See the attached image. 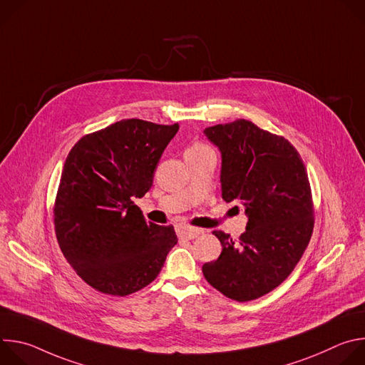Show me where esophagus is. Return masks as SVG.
<instances>
[{
	"instance_id": "1",
	"label": "esophagus",
	"mask_w": 365,
	"mask_h": 365,
	"mask_svg": "<svg viewBox=\"0 0 365 365\" xmlns=\"http://www.w3.org/2000/svg\"><path fill=\"white\" fill-rule=\"evenodd\" d=\"M203 234V230L195 228V227H187V225H179L178 227V235L185 240H193Z\"/></svg>"
}]
</instances>
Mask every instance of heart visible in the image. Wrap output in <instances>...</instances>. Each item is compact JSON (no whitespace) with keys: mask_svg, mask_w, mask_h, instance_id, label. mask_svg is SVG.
I'll use <instances>...</instances> for the list:
<instances>
[{"mask_svg":"<svg viewBox=\"0 0 365 365\" xmlns=\"http://www.w3.org/2000/svg\"><path fill=\"white\" fill-rule=\"evenodd\" d=\"M189 150H207V147H206V145H203V144H196V145L190 147Z\"/></svg>","mask_w":365,"mask_h":365,"instance_id":"b5f03b06","label":"heart"}]
</instances>
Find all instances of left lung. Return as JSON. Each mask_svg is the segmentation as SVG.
<instances>
[{
	"mask_svg": "<svg viewBox=\"0 0 365 365\" xmlns=\"http://www.w3.org/2000/svg\"><path fill=\"white\" fill-rule=\"evenodd\" d=\"M221 153L225 202H240L248 218L235 242L222 232L218 259L205 279L230 299L248 302L276 289L296 267L314 231V203L306 168L284 138L247 120L205 128Z\"/></svg>",
	"mask_w": 365,
	"mask_h": 365,
	"instance_id": "1",
	"label": "left lung"
}]
</instances>
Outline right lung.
Instances as JSON below:
<instances>
[{
  "label": "right lung",
  "mask_w": 365,
  "mask_h": 365,
  "mask_svg": "<svg viewBox=\"0 0 365 365\" xmlns=\"http://www.w3.org/2000/svg\"><path fill=\"white\" fill-rule=\"evenodd\" d=\"M179 124L121 120L82 137L63 166L55 231L76 274L98 292L127 296L150 284L176 245L175 228L147 222L134 205L153 185Z\"/></svg>",
  "instance_id": "1"
}]
</instances>
